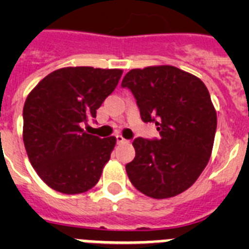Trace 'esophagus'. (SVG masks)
<instances>
[{
    "label": "esophagus",
    "mask_w": 249,
    "mask_h": 249,
    "mask_svg": "<svg viewBox=\"0 0 249 249\" xmlns=\"http://www.w3.org/2000/svg\"><path fill=\"white\" fill-rule=\"evenodd\" d=\"M116 141H117V143L121 144V143H124V142H127V140H124V138L122 137L121 135H117L116 136Z\"/></svg>",
    "instance_id": "1"
}]
</instances>
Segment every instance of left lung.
Instances as JSON below:
<instances>
[{
    "label": "left lung",
    "instance_id": "8db88e82",
    "mask_svg": "<svg viewBox=\"0 0 249 249\" xmlns=\"http://www.w3.org/2000/svg\"><path fill=\"white\" fill-rule=\"evenodd\" d=\"M136 98L141 118L160 137H137L136 157L126 164L129 181L152 198H168L190 188L212 153L217 114L199 78L173 66L131 70L121 83Z\"/></svg>",
    "mask_w": 249,
    "mask_h": 249
}]
</instances>
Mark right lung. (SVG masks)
<instances>
[{
    "label": "right lung",
    "instance_id": "add662e5",
    "mask_svg": "<svg viewBox=\"0 0 249 249\" xmlns=\"http://www.w3.org/2000/svg\"><path fill=\"white\" fill-rule=\"evenodd\" d=\"M121 70L67 67L46 76L23 106V143L38 176L52 190L76 195L97 183L116 138L82 129L116 89Z\"/></svg>",
    "mask_w": 249,
    "mask_h": 249
}]
</instances>
